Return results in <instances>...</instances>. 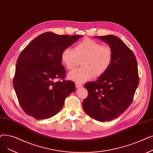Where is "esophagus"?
Listing matches in <instances>:
<instances>
[{"label":"esophagus","mask_w":153,"mask_h":153,"mask_svg":"<svg viewBox=\"0 0 153 153\" xmlns=\"http://www.w3.org/2000/svg\"><path fill=\"white\" fill-rule=\"evenodd\" d=\"M82 86V85L81 83H79V82H76V87L77 88H81Z\"/></svg>","instance_id":"1"}]
</instances>
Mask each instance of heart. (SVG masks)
Returning <instances> with one entry per match:
<instances>
[{
	"label": "heart",
	"instance_id": "obj_1",
	"mask_svg": "<svg viewBox=\"0 0 153 153\" xmlns=\"http://www.w3.org/2000/svg\"><path fill=\"white\" fill-rule=\"evenodd\" d=\"M62 63L68 69H74L81 60L82 67L69 72L68 77L73 81L82 82L92 77L103 75L109 69L113 59V52L109 46L102 45L91 39L78 43L74 50L64 49L61 55Z\"/></svg>",
	"mask_w": 153,
	"mask_h": 153
}]
</instances>
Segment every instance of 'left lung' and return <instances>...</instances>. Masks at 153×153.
I'll list each match as a JSON object with an SVG mask.
<instances>
[{"instance_id":"1","label":"left lung","mask_w":153,"mask_h":153,"mask_svg":"<svg viewBox=\"0 0 153 153\" xmlns=\"http://www.w3.org/2000/svg\"><path fill=\"white\" fill-rule=\"evenodd\" d=\"M113 52L108 71L97 81L85 84L88 96L82 102L85 112L100 122L112 120L127 109L139 84L137 63L132 51L119 37L95 36Z\"/></svg>"}]
</instances>
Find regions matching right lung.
Segmentation results:
<instances>
[{
  "label": "right lung",
  "instance_id": "right-lung-1",
  "mask_svg": "<svg viewBox=\"0 0 153 153\" xmlns=\"http://www.w3.org/2000/svg\"><path fill=\"white\" fill-rule=\"evenodd\" d=\"M82 36L45 32L32 41L20 54L13 85L19 102L26 114L37 120L49 119L60 111L65 98L76 90L71 81L64 79L62 51Z\"/></svg>",
  "mask_w": 153,
  "mask_h": 153
}]
</instances>
